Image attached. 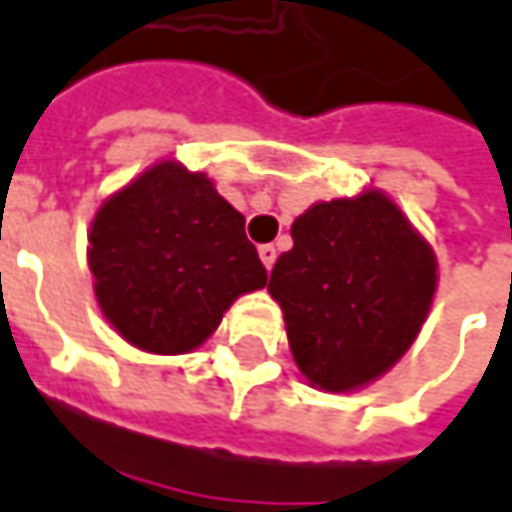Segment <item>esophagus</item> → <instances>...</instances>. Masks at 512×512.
Returning <instances> with one entry per match:
<instances>
[{"instance_id": "1", "label": "esophagus", "mask_w": 512, "mask_h": 512, "mask_svg": "<svg viewBox=\"0 0 512 512\" xmlns=\"http://www.w3.org/2000/svg\"><path fill=\"white\" fill-rule=\"evenodd\" d=\"M259 259H262L264 267L270 270V267L276 264V248H273V245H262V248H259Z\"/></svg>"}]
</instances>
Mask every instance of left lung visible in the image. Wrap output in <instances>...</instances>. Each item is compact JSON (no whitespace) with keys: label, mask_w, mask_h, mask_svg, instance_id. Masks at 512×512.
Returning <instances> with one entry per match:
<instances>
[{"label":"left lung","mask_w":512,"mask_h":512,"mask_svg":"<svg viewBox=\"0 0 512 512\" xmlns=\"http://www.w3.org/2000/svg\"><path fill=\"white\" fill-rule=\"evenodd\" d=\"M267 293L284 312L298 372L312 389L358 392L417 341L437 293V256L403 208L375 185L312 202Z\"/></svg>","instance_id":"8db88e82"}]
</instances>
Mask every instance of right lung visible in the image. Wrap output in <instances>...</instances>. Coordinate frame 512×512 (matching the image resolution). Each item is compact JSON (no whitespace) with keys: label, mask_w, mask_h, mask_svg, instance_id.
Instances as JSON below:
<instances>
[{"label":"right lung","mask_w":512,"mask_h":512,"mask_svg":"<svg viewBox=\"0 0 512 512\" xmlns=\"http://www.w3.org/2000/svg\"><path fill=\"white\" fill-rule=\"evenodd\" d=\"M87 262L106 324L149 355L202 346L267 270L245 216L202 171L163 157L109 194L89 222Z\"/></svg>","instance_id":"1"}]
</instances>
